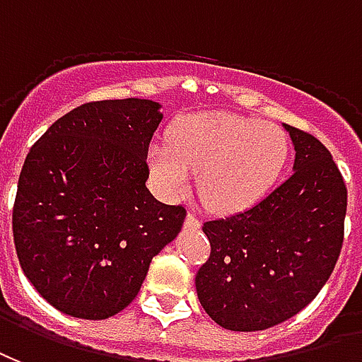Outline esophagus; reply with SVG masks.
<instances>
[{
    "label": "esophagus",
    "mask_w": 362,
    "mask_h": 362,
    "mask_svg": "<svg viewBox=\"0 0 362 362\" xmlns=\"http://www.w3.org/2000/svg\"><path fill=\"white\" fill-rule=\"evenodd\" d=\"M185 228H189V229L200 228V220L197 218V214H192V212L187 214V218H185Z\"/></svg>",
    "instance_id": "esophagus-1"
}]
</instances>
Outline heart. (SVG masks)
Listing matches in <instances>:
<instances>
[{"mask_svg": "<svg viewBox=\"0 0 362 362\" xmlns=\"http://www.w3.org/2000/svg\"><path fill=\"white\" fill-rule=\"evenodd\" d=\"M289 160L284 129L235 113L185 115L171 139L156 141L148 163L156 183L168 197L189 189L199 173V192L208 208L221 214L249 210L278 183Z\"/></svg>", "mask_w": 362, "mask_h": 362, "instance_id": "heart-1", "label": "heart"}]
</instances>
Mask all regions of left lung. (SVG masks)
<instances>
[{
  "label": "left lung",
  "mask_w": 362,
  "mask_h": 362,
  "mask_svg": "<svg viewBox=\"0 0 362 362\" xmlns=\"http://www.w3.org/2000/svg\"><path fill=\"white\" fill-rule=\"evenodd\" d=\"M295 146L291 177L245 212L206 221L210 257L194 278L202 308L221 328L257 332L295 316L334 272L347 187L329 150L284 125Z\"/></svg>",
  "instance_id": "left-lung-1"
}]
</instances>
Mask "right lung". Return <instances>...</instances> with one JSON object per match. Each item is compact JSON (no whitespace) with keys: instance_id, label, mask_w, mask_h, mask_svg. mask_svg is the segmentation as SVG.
<instances>
[{"instance_id":"right-lung-1","label":"right lung","mask_w":362,"mask_h":362,"mask_svg":"<svg viewBox=\"0 0 362 362\" xmlns=\"http://www.w3.org/2000/svg\"><path fill=\"white\" fill-rule=\"evenodd\" d=\"M160 104L127 98L71 110L34 142L13 206L18 262L65 315L104 320L141 291L187 210L146 189Z\"/></svg>"}]
</instances>
